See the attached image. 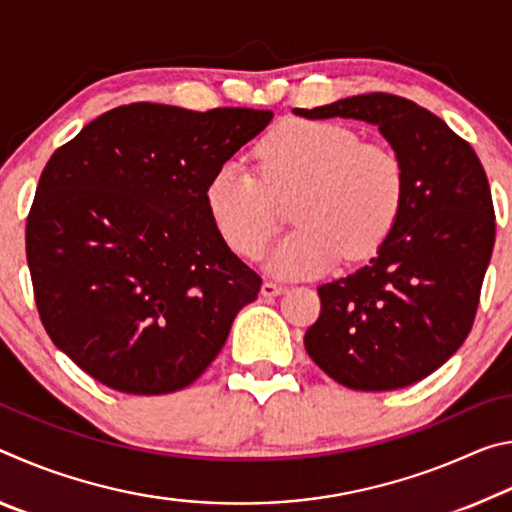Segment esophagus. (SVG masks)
<instances>
[{
  "instance_id": "1",
  "label": "esophagus",
  "mask_w": 512,
  "mask_h": 512,
  "mask_svg": "<svg viewBox=\"0 0 512 512\" xmlns=\"http://www.w3.org/2000/svg\"><path fill=\"white\" fill-rule=\"evenodd\" d=\"M282 291H284L282 284H277V282H273V280H264V284H262V296H266V298L280 296Z\"/></svg>"
}]
</instances>
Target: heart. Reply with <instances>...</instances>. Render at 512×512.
Returning a JSON list of instances; mask_svg holds the SVG:
<instances>
[{"mask_svg": "<svg viewBox=\"0 0 512 512\" xmlns=\"http://www.w3.org/2000/svg\"><path fill=\"white\" fill-rule=\"evenodd\" d=\"M259 176L237 162L212 173L205 205L237 255L257 259L277 230L275 201H293L298 225L268 257L277 275L325 271L341 259L361 262L391 237L406 196V169L391 146L361 142L334 121L289 119L257 146Z\"/></svg>", "mask_w": 512, "mask_h": 512, "instance_id": "b5f03b06", "label": "heart"}]
</instances>
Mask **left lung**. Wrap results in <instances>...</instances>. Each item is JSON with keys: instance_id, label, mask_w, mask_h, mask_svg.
Masks as SVG:
<instances>
[{"instance_id": "8db88e82", "label": "left lung", "mask_w": 512, "mask_h": 512, "mask_svg": "<svg viewBox=\"0 0 512 512\" xmlns=\"http://www.w3.org/2000/svg\"><path fill=\"white\" fill-rule=\"evenodd\" d=\"M293 112L375 124L406 169L395 230L366 266L320 284V316L307 329L305 350L354 391L411 386L443 366L474 323L495 246L483 164L443 119L395 94Z\"/></svg>"}]
</instances>
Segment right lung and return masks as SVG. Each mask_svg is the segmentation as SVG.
I'll use <instances>...</instances> for the list:
<instances>
[{
  "mask_svg": "<svg viewBox=\"0 0 512 512\" xmlns=\"http://www.w3.org/2000/svg\"><path fill=\"white\" fill-rule=\"evenodd\" d=\"M273 119L131 103L103 112L42 169L27 262L42 325L101 384L180 391L203 375L262 277L232 253L205 187Z\"/></svg>",
  "mask_w": 512,
  "mask_h": 512,
  "instance_id": "obj_1",
  "label": "right lung"
}]
</instances>
